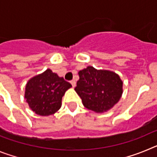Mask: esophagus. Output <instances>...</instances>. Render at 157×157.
<instances>
[{"label": "esophagus", "mask_w": 157, "mask_h": 157, "mask_svg": "<svg viewBox=\"0 0 157 157\" xmlns=\"http://www.w3.org/2000/svg\"><path fill=\"white\" fill-rule=\"evenodd\" d=\"M71 84L72 85V87H75L76 82L75 81V80H72V81H71Z\"/></svg>", "instance_id": "34e87169"}]
</instances>
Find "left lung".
<instances>
[{"mask_svg": "<svg viewBox=\"0 0 157 157\" xmlns=\"http://www.w3.org/2000/svg\"><path fill=\"white\" fill-rule=\"evenodd\" d=\"M79 79L75 90L87 109L97 113L108 112L123 94V81L119 75L92 66L78 71Z\"/></svg>", "mask_w": 157, "mask_h": 157, "instance_id": "obj_1", "label": "left lung"}]
</instances>
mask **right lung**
<instances>
[{
  "mask_svg": "<svg viewBox=\"0 0 157 157\" xmlns=\"http://www.w3.org/2000/svg\"><path fill=\"white\" fill-rule=\"evenodd\" d=\"M71 87V85L63 77L47 69L27 82L24 98L36 114L48 116L60 109L62 98Z\"/></svg>",
  "mask_w": 157,
  "mask_h": 157,
  "instance_id": "right-lung-1",
  "label": "right lung"
}]
</instances>
